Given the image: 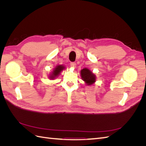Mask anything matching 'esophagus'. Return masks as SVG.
Masks as SVG:
<instances>
[{
  "mask_svg": "<svg viewBox=\"0 0 146 146\" xmlns=\"http://www.w3.org/2000/svg\"><path fill=\"white\" fill-rule=\"evenodd\" d=\"M70 65L72 68H76V63H75V62H70Z\"/></svg>",
  "mask_w": 146,
  "mask_h": 146,
  "instance_id": "obj_1",
  "label": "esophagus"
}]
</instances>
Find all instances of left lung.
Segmentation results:
<instances>
[{"label": "left lung", "instance_id": "left-lung-1", "mask_svg": "<svg viewBox=\"0 0 146 146\" xmlns=\"http://www.w3.org/2000/svg\"><path fill=\"white\" fill-rule=\"evenodd\" d=\"M81 76L83 80L85 81L88 85H91V84L95 82L96 77L89 69L86 68L83 69L81 70Z\"/></svg>", "mask_w": 146, "mask_h": 146}]
</instances>
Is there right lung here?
I'll use <instances>...</instances> for the list:
<instances>
[{
	"label": "right lung",
	"instance_id": "1",
	"mask_svg": "<svg viewBox=\"0 0 146 146\" xmlns=\"http://www.w3.org/2000/svg\"><path fill=\"white\" fill-rule=\"evenodd\" d=\"M64 68L63 67V66H57V67L54 69V71H53V72H52V75H51V76L50 77V78H52V79H54V78H55V77H56L57 76H58V75L60 74V72L61 71V70H62L63 69H64Z\"/></svg>",
	"mask_w": 146,
	"mask_h": 146
}]
</instances>
